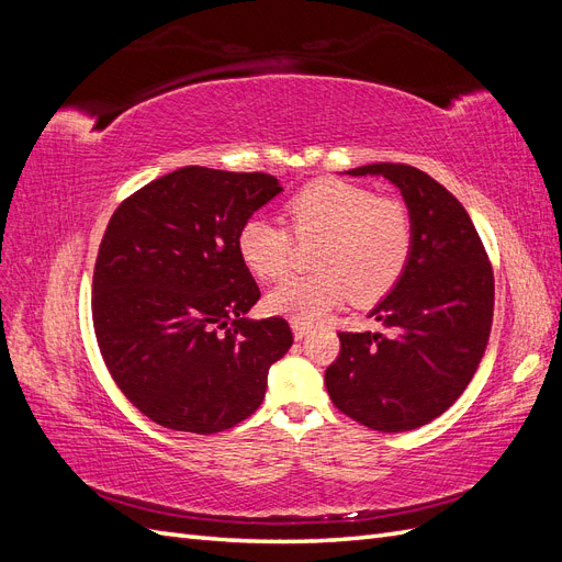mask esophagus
<instances>
[{"label":"esophagus","instance_id":"34e87169","mask_svg":"<svg viewBox=\"0 0 562 562\" xmlns=\"http://www.w3.org/2000/svg\"><path fill=\"white\" fill-rule=\"evenodd\" d=\"M293 333H295V339H302L304 335L310 333V326L307 323H300V321H293Z\"/></svg>","mask_w":562,"mask_h":562}]
</instances>
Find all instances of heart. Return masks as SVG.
I'll list each match as a JSON object with an SVG mask.
<instances>
[{
    "label": "heart",
    "instance_id": "obj_1",
    "mask_svg": "<svg viewBox=\"0 0 562 562\" xmlns=\"http://www.w3.org/2000/svg\"><path fill=\"white\" fill-rule=\"evenodd\" d=\"M285 215L291 232L267 217H248L236 234L239 258L260 279H279L291 269L295 241H316L312 274L288 277L267 293V310L274 314L312 323L347 297L370 304L401 281L411 262V209L363 184L314 180L285 203Z\"/></svg>",
    "mask_w": 562,
    "mask_h": 562
}]
</instances>
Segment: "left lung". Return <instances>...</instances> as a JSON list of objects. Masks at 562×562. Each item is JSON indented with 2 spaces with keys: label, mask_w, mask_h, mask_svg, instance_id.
Wrapping results in <instances>:
<instances>
[{
  "label": "left lung",
  "mask_w": 562,
  "mask_h": 562,
  "mask_svg": "<svg viewBox=\"0 0 562 562\" xmlns=\"http://www.w3.org/2000/svg\"><path fill=\"white\" fill-rule=\"evenodd\" d=\"M349 176H384L413 215V255L375 310L382 333H337L326 389L339 413L382 434L424 427L464 394L487 349L495 274L467 209L407 164H370Z\"/></svg>",
  "instance_id": "1"
}]
</instances>
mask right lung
Wrapping results in <instances>:
<instances>
[{"instance_id":"right-lung-1","label":"right lung","mask_w":562,"mask_h":562,"mask_svg":"<svg viewBox=\"0 0 562 562\" xmlns=\"http://www.w3.org/2000/svg\"><path fill=\"white\" fill-rule=\"evenodd\" d=\"M279 192L269 173L184 166L110 217L93 269L95 339L124 396L166 429L236 427L293 345L285 318H244L260 288L236 250L241 225Z\"/></svg>"}]
</instances>
